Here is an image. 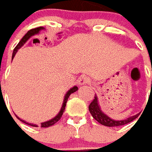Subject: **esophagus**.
I'll use <instances>...</instances> for the list:
<instances>
[{"instance_id":"1","label":"esophagus","mask_w":152,"mask_h":152,"mask_svg":"<svg viewBox=\"0 0 152 152\" xmlns=\"http://www.w3.org/2000/svg\"><path fill=\"white\" fill-rule=\"evenodd\" d=\"M91 82V80L90 79L87 77L86 76H80L78 80V84H79L80 86H82V85H85V84H88Z\"/></svg>"}]
</instances>
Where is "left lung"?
Segmentation results:
<instances>
[{"label":"left lung","mask_w":152,"mask_h":152,"mask_svg":"<svg viewBox=\"0 0 152 152\" xmlns=\"http://www.w3.org/2000/svg\"><path fill=\"white\" fill-rule=\"evenodd\" d=\"M89 111L91 113V115L93 116V118L98 123H99L102 125L107 126V127H118V126L125 125V124H128V123L134 120L139 115V113H137V114H136L134 116L129 117L128 118L123 119V120H114V119H112L108 115H106L105 113L102 112V110L100 109V107H99V104L98 97H97L96 94H94V99H93V101L90 104V105H89Z\"/></svg>","instance_id":"left-lung-1"}]
</instances>
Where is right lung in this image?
I'll use <instances>...</instances> for the list:
<instances>
[{
    "label": "right lung",
    "mask_w": 152,
    "mask_h": 152,
    "mask_svg": "<svg viewBox=\"0 0 152 152\" xmlns=\"http://www.w3.org/2000/svg\"><path fill=\"white\" fill-rule=\"evenodd\" d=\"M42 29H44V28H43V27H39V28H32V29H30V30H28V31L26 33V34H25V35H24V37L22 38V39H21L20 41V43H18V44H17V46L15 48V49H14V51H13V54H12V59H13L14 57H15V53H17L18 49H20L21 47L23 46L24 43H26L28 39L31 38L32 36L35 35V34H38L39 33V31H40V30H42ZM77 90H78V87L73 86L72 88H71V89H70V90H69V91L66 92V94L65 96H64V100H63V103H62V106H61V110H60V112L58 113V115H57V116L54 117L53 118H52V119H50V120L47 121V122H44V123H42V124H41V125H40V126H41V128H48V127H51V126L54 125V124H56L57 122H58V121L61 119V115H62V114H63V113H64V110H65V107H66V102H67V99H68L69 96L72 94V93L76 92ZM17 118H18V119H20L21 122H23V123H24V124H28V125H29V126H32V127H38V125H36V124H28V123L25 122L24 120H22V119H20L19 117H17Z\"/></svg>",
    "instance_id": "right-lung-1"
}]
</instances>
